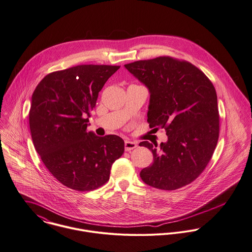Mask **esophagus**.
Returning <instances> with one entry per match:
<instances>
[{"mask_svg":"<svg viewBox=\"0 0 252 252\" xmlns=\"http://www.w3.org/2000/svg\"><path fill=\"white\" fill-rule=\"evenodd\" d=\"M124 145H125V150H126V151H131L132 149L136 148L137 146L136 142L130 141V140H126L125 143H124Z\"/></svg>","mask_w":252,"mask_h":252,"instance_id":"1","label":"esophagus"}]
</instances>
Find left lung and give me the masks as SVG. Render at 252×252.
I'll return each instance as SVG.
<instances>
[{
    "instance_id": "left-lung-1",
    "label": "left lung",
    "mask_w": 252,
    "mask_h": 252,
    "mask_svg": "<svg viewBox=\"0 0 252 252\" xmlns=\"http://www.w3.org/2000/svg\"><path fill=\"white\" fill-rule=\"evenodd\" d=\"M150 94L147 121L164 129L167 140L153 145L141 141L153 162L141 169V180L153 188L173 190L195 180L205 169L218 143L220 117L217 92L197 67L170 57L124 65Z\"/></svg>"
}]
</instances>
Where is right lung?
Segmentation results:
<instances>
[{"label":"right lung","instance_id":"1","mask_svg":"<svg viewBox=\"0 0 252 252\" xmlns=\"http://www.w3.org/2000/svg\"><path fill=\"white\" fill-rule=\"evenodd\" d=\"M119 67L86 64L56 71L32 93L29 120L34 148L50 173L69 189L101 187L124 152L121 137L87 130L98 93Z\"/></svg>","mask_w":252,"mask_h":252}]
</instances>
